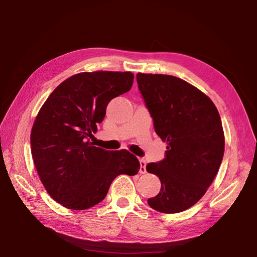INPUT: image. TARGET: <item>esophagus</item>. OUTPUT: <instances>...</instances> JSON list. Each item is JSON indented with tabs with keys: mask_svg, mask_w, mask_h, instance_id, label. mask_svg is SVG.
Returning a JSON list of instances; mask_svg holds the SVG:
<instances>
[{
	"mask_svg": "<svg viewBox=\"0 0 257 257\" xmlns=\"http://www.w3.org/2000/svg\"><path fill=\"white\" fill-rule=\"evenodd\" d=\"M139 163H141V169H139V172L146 173V161L144 159H139Z\"/></svg>",
	"mask_w": 257,
	"mask_h": 257,
	"instance_id": "1",
	"label": "esophagus"
}]
</instances>
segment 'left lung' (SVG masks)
I'll list each match as a JSON object with an SVG mask.
<instances>
[{
	"label": "left lung",
	"instance_id": "left-lung-1",
	"mask_svg": "<svg viewBox=\"0 0 257 257\" xmlns=\"http://www.w3.org/2000/svg\"><path fill=\"white\" fill-rule=\"evenodd\" d=\"M137 84L155 133L167 143L165 158L146 165L161 181L147 203L161 213L182 212L204 196L222 162L220 114L210 97L180 78L139 72Z\"/></svg>",
	"mask_w": 257,
	"mask_h": 257
}]
</instances>
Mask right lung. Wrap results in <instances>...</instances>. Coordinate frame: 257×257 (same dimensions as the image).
<instances>
[{
    "mask_svg": "<svg viewBox=\"0 0 257 257\" xmlns=\"http://www.w3.org/2000/svg\"><path fill=\"white\" fill-rule=\"evenodd\" d=\"M134 73L80 72L56 87L35 119L30 145L35 168L50 196L70 210H87L105 198L119 175L141 169L127 150L93 146L108 102L130 90Z\"/></svg>",
    "mask_w": 257,
    "mask_h": 257,
    "instance_id": "right-lung-1",
    "label": "right lung"
}]
</instances>
